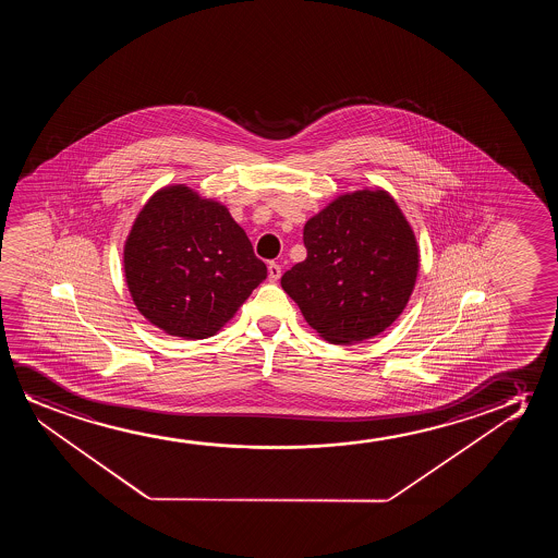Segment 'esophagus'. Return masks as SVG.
Here are the masks:
<instances>
[{
  "label": "esophagus",
  "mask_w": 558,
  "mask_h": 558,
  "mask_svg": "<svg viewBox=\"0 0 558 558\" xmlns=\"http://www.w3.org/2000/svg\"><path fill=\"white\" fill-rule=\"evenodd\" d=\"M282 276V267L278 263H268V278L270 282H278Z\"/></svg>",
  "instance_id": "34e87169"
}]
</instances>
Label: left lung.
<instances>
[{"label": "left lung", "mask_w": 558, "mask_h": 558, "mask_svg": "<svg viewBox=\"0 0 558 558\" xmlns=\"http://www.w3.org/2000/svg\"><path fill=\"white\" fill-rule=\"evenodd\" d=\"M306 259L283 272L282 288L329 343L379 336L412 295L420 250L385 191L333 199L303 230Z\"/></svg>", "instance_id": "1"}]
</instances>
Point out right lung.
<instances>
[{"label":"right lung","instance_id":"add662e5","mask_svg":"<svg viewBox=\"0 0 558 558\" xmlns=\"http://www.w3.org/2000/svg\"><path fill=\"white\" fill-rule=\"evenodd\" d=\"M123 270L138 313L184 339L215 336L267 278L229 209L183 184L161 189L141 209Z\"/></svg>","mask_w":558,"mask_h":558}]
</instances>
